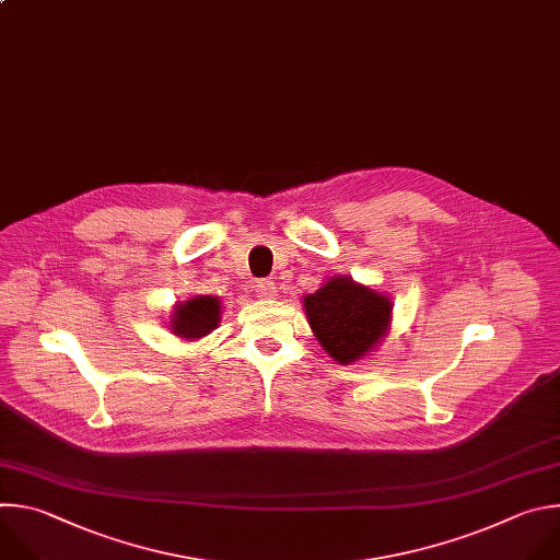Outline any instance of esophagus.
I'll return each instance as SVG.
<instances>
[{
	"instance_id": "obj_1",
	"label": "esophagus",
	"mask_w": 560,
	"mask_h": 560,
	"mask_svg": "<svg viewBox=\"0 0 560 560\" xmlns=\"http://www.w3.org/2000/svg\"><path fill=\"white\" fill-rule=\"evenodd\" d=\"M256 293H258V298H262V300H273V298L278 295V287H276L273 280H260V282L256 284Z\"/></svg>"
}]
</instances>
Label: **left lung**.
Wrapping results in <instances>:
<instances>
[{
	"instance_id": "left-lung-1",
	"label": "left lung",
	"mask_w": 560,
	"mask_h": 560,
	"mask_svg": "<svg viewBox=\"0 0 560 560\" xmlns=\"http://www.w3.org/2000/svg\"><path fill=\"white\" fill-rule=\"evenodd\" d=\"M302 306L324 353L342 366L377 351L393 322V300L351 276H330Z\"/></svg>"
}]
</instances>
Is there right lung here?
Segmentation results:
<instances>
[{
	"instance_id": "1",
	"label": "right lung",
	"mask_w": 560,
	"mask_h": 560,
	"mask_svg": "<svg viewBox=\"0 0 560 560\" xmlns=\"http://www.w3.org/2000/svg\"><path fill=\"white\" fill-rule=\"evenodd\" d=\"M222 317V302L215 295H194L191 300L176 302L167 322V328L178 340L196 342L213 328Z\"/></svg>"
}]
</instances>
